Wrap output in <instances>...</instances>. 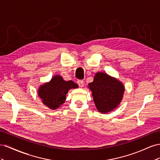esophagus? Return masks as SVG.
Here are the masks:
<instances>
[{"instance_id": "esophagus-1", "label": "esophagus", "mask_w": 160, "mask_h": 160, "mask_svg": "<svg viewBox=\"0 0 160 160\" xmlns=\"http://www.w3.org/2000/svg\"><path fill=\"white\" fill-rule=\"evenodd\" d=\"M77 83H78V84L79 85L80 87H83L84 85V82L83 80H78Z\"/></svg>"}]
</instances>
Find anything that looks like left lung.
<instances>
[{"mask_svg":"<svg viewBox=\"0 0 160 160\" xmlns=\"http://www.w3.org/2000/svg\"><path fill=\"white\" fill-rule=\"evenodd\" d=\"M97 110L101 113L112 111L122 99L125 87L119 80L106 73L97 72L92 82L88 84Z\"/></svg>","mask_w":160,"mask_h":160,"instance_id":"8db88e82","label":"left lung"}]
</instances>
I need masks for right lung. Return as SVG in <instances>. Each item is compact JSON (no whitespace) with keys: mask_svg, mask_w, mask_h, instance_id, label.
<instances>
[{"mask_svg":"<svg viewBox=\"0 0 160 160\" xmlns=\"http://www.w3.org/2000/svg\"><path fill=\"white\" fill-rule=\"evenodd\" d=\"M78 87V86L73 81H65L61 76L56 75L49 82L39 86L38 95L45 106L55 110L65 102L68 90Z\"/></svg>","mask_w":160,"mask_h":160,"instance_id":"add662e5","label":"right lung"}]
</instances>
